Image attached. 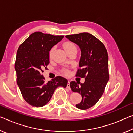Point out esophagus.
I'll return each mask as SVG.
<instances>
[{"instance_id":"esophagus-1","label":"esophagus","mask_w":133,"mask_h":133,"mask_svg":"<svg viewBox=\"0 0 133 133\" xmlns=\"http://www.w3.org/2000/svg\"><path fill=\"white\" fill-rule=\"evenodd\" d=\"M66 87L68 88V89H70V81H68V84H67Z\"/></svg>"}]
</instances>
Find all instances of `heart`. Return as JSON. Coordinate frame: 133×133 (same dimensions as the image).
<instances>
[{
	"label": "heart",
	"instance_id": "heart-1",
	"mask_svg": "<svg viewBox=\"0 0 133 133\" xmlns=\"http://www.w3.org/2000/svg\"><path fill=\"white\" fill-rule=\"evenodd\" d=\"M64 47L65 48V50L66 51L67 53H68L69 52H71V51H73V50H77V46L74 43L72 42H65V43L64 44ZM55 49V47H53V48L51 49L50 52H49V56L50 57L52 56L53 52H54V51ZM64 72L65 74H68V71L67 70V69H64Z\"/></svg>",
	"mask_w": 133,
	"mask_h": 133
}]
</instances>
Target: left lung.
<instances>
[{
    "mask_svg": "<svg viewBox=\"0 0 133 133\" xmlns=\"http://www.w3.org/2000/svg\"><path fill=\"white\" fill-rule=\"evenodd\" d=\"M65 37L77 44L81 50L80 69L76 76L85 78V81L84 83L71 81L70 87L73 92L79 93L82 97L76 107L85 110L99 101L109 80L107 50L101 41L88 32Z\"/></svg>",
    "mask_w": 133,
    "mask_h": 133,
    "instance_id": "1",
    "label": "left lung"
}]
</instances>
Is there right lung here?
I'll list each match as a JSON object with an SVG mask.
<instances>
[{
	"instance_id": "obj_1",
	"label": "right lung",
	"mask_w": 133,
	"mask_h": 133,
	"mask_svg": "<svg viewBox=\"0 0 133 133\" xmlns=\"http://www.w3.org/2000/svg\"><path fill=\"white\" fill-rule=\"evenodd\" d=\"M64 37L35 32L18 48L15 63L17 84L24 100L32 107H43L57 87H66L68 81L64 77L46 82L42 75L49 64L50 49Z\"/></svg>"
}]
</instances>
